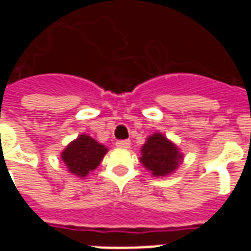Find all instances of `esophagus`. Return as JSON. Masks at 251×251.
<instances>
[{"mask_svg":"<svg viewBox=\"0 0 251 251\" xmlns=\"http://www.w3.org/2000/svg\"><path fill=\"white\" fill-rule=\"evenodd\" d=\"M115 147L121 148V149H127L130 147V141L129 140H122V141L115 142Z\"/></svg>","mask_w":251,"mask_h":251,"instance_id":"34e87169","label":"esophagus"}]
</instances>
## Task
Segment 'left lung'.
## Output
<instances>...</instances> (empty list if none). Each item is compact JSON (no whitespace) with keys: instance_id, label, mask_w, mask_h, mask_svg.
<instances>
[{"instance_id":"1","label":"left lung","mask_w":251,"mask_h":251,"mask_svg":"<svg viewBox=\"0 0 251 251\" xmlns=\"http://www.w3.org/2000/svg\"><path fill=\"white\" fill-rule=\"evenodd\" d=\"M183 153L179 147L164 136L163 133L156 131L147 138L141 148L140 161L154 177H165L172 175L183 163Z\"/></svg>"}]
</instances>
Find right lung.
Returning <instances> with one entry per match:
<instances>
[{"instance_id": "add662e5", "label": "right lung", "mask_w": 251, "mask_h": 251, "mask_svg": "<svg viewBox=\"0 0 251 251\" xmlns=\"http://www.w3.org/2000/svg\"><path fill=\"white\" fill-rule=\"evenodd\" d=\"M106 153L107 148L103 144L87 134H79L63 149L60 157L70 174L84 179L90 172L98 168Z\"/></svg>"}]
</instances>
